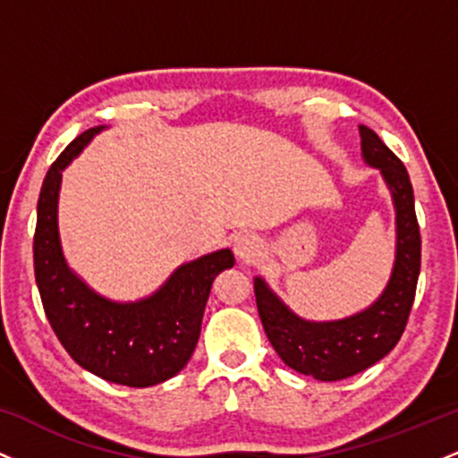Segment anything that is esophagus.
I'll use <instances>...</instances> for the list:
<instances>
[{"label":"esophagus","instance_id":"1","mask_svg":"<svg viewBox=\"0 0 458 458\" xmlns=\"http://www.w3.org/2000/svg\"><path fill=\"white\" fill-rule=\"evenodd\" d=\"M234 254L241 262H256L262 254V243L256 234H239L234 239Z\"/></svg>","mask_w":458,"mask_h":458}]
</instances>
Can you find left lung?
<instances>
[{"label":"left lung","instance_id":"left-lung-1","mask_svg":"<svg viewBox=\"0 0 458 458\" xmlns=\"http://www.w3.org/2000/svg\"><path fill=\"white\" fill-rule=\"evenodd\" d=\"M361 157L381 172L396 211V256L387 286L370 306L335 320H308L293 312L269 284L254 277L256 306L267 338L282 361L318 381H340L383 360L401 340L422 259L413 187L403 161L372 129L360 124Z\"/></svg>","mask_w":458,"mask_h":458}]
</instances>
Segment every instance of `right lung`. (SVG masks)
I'll use <instances>...</instances> for the list:
<instances>
[{
    "instance_id": "right-lung-1",
    "label": "right lung",
    "mask_w": 458,
    "mask_h": 458,
    "mask_svg": "<svg viewBox=\"0 0 458 458\" xmlns=\"http://www.w3.org/2000/svg\"><path fill=\"white\" fill-rule=\"evenodd\" d=\"M103 129L83 131L47 172L36 207V284L57 340L79 366L118 386L150 387L187 366L213 280L234 267V254L224 247L189 260L138 301H114L88 286L64 259L57 202L62 172Z\"/></svg>"
}]
</instances>
